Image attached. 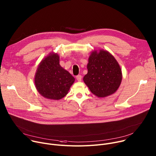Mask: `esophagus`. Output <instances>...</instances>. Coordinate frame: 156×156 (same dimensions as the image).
Wrapping results in <instances>:
<instances>
[{
	"instance_id": "obj_1",
	"label": "esophagus",
	"mask_w": 156,
	"mask_h": 156,
	"mask_svg": "<svg viewBox=\"0 0 156 156\" xmlns=\"http://www.w3.org/2000/svg\"><path fill=\"white\" fill-rule=\"evenodd\" d=\"M76 80H78V81H81V79H82L81 75H77V76H76Z\"/></svg>"
}]
</instances>
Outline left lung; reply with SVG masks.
Segmentation results:
<instances>
[{
  "instance_id": "1",
  "label": "left lung",
  "mask_w": 156,
  "mask_h": 156,
  "mask_svg": "<svg viewBox=\"0 0 156 156\" xmlns=\"http://www.w3.org/2000/svg\"><path fill=\"white\" fill-rule=\"evenodd\" d=\"M87 73L83 81L91 92L98 98L115 93L122 80V69L117 60L104 49L91 52L87 64Z\"/></svg>"
}]
</instances>
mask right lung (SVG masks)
<instances>
[{"instance_id": "1", "label": "right lung", "mask_w": 156, "mask_h": 156, "mask_svg": "<svg viewBox=\"0 0 156 156\" xmlns=\"http://www.w3.org/2000/svg\"><path fill=\"white\" fill-rule=\"evenodd\" d=\"M58 54L51 52L39 63L34 76L38 93L44 98L60 100L68 94L75 78L60 65Z\"/></svg>"}]
</instances>
